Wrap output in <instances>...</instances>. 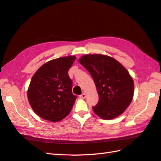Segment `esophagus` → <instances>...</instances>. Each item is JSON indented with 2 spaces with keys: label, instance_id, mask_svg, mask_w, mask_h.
<instances>
[{
  "label": "esophagus",
  "instance_id": "obj_1",
  "mask_svg": "<svg viewBox=\"0 0 161 161\" xmlns=\"http://www.w3.org/2000/svg\"><path fill=\"white\" fill-rule=\"evenodd\" d=\"M86 94L84 93H82V94L80 95V97L81 98V99H84L85 97H86Z\"/></svg>",
  "mask_w": 161,
  "mask_h": 161
}]
</instances>
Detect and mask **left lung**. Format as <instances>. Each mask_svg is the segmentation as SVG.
<instances>
[{"instance_id":"8db88e82","label":"left lung","mask_w":161,"mask_h":161,"mask_svg":"<svg viewBox=\"0 0 161 161\" xmlns=\"http://www.w3.org/2000/svg\"><path fill=\"white\" fill-rule=\"evenodd\" d=\"M80 62L93 77L99 102L94 113L104 119L118 117L131 104L134 83L128 70L114 58L104 54H85Z\"/></svg>"}]
</instances>
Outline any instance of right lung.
<instances>
[{"label": "right lung", "instance_id": "add662e5", "mask_svg": "<svg viewBox=\"0 0 161 161\" xmlns=\"http://www.w3.org/2000/svg\"><path fill=\"white\" fill-rule=\"evenodd\" d=\"M75 59V56H67L50 60L32 77L28 101L35 114L43 119L56 122L70 114L77 97L72 93L73 81L68 71Z\"/></svg>", "mask_w": 161, "mask_h": 161}]
</instances>
